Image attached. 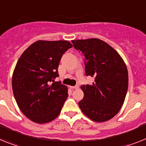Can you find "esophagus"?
I'll return each mask as SVG.
<instances>
[{
  "instance_id": "34e87169",
  "label": "esophagus",
  "mask_w": 146,
  "mask_h": 146,
  "mask_svg": "<svg viewBox=\"0 0 146 146\" xmlns=\"http://www.w3.org/2000/svg\"><path fill=\"white\" fill-rule=\"evenodd\" d=\"M70 88H72V89H78V88H79V86L78 85L75 86H70Z\"/></svg>"
}]
</instances>
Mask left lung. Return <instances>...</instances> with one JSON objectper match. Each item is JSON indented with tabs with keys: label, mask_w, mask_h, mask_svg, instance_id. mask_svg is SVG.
<instances>
[{
	"label": "left lung",
	"mask_w": 146,
	"mask_h": 146,
	"mask_svg": "<svg viewBox=\"0 0 146 146\" xmlns=\"http://www.w3.org/2000/svg\"><path fill=\"white\" fill-rule=\"evenodd\" d=\"M72 42L83 53L86 74L94 78L92 85L81 86L84 97L78 105L93 121H108L119 111L125 101L129 86L126 65L119 53L102 40Z\"/></svg>",
	"instance_id": "left-lung-1"
}]
</instances>
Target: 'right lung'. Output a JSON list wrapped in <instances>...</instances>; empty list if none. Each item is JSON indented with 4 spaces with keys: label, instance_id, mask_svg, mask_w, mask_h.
<instances>
[{
    "label": "right lung",
    "instance_id": "obj_1",
    "mask_svg": "<svg viewBox=\"0 0 146 146\" xmlns=\"http://www.w3.org/2000/svg\"><path fill=\"white\" fill-rule=\"evenodd\" d=\"M72 47L67 40H37L21 54L14 69L12 85L19 109L34 123L52 121L68 98V88L54 82L61 57ZM54 83L50 84L51 80Z\"/></svg>",
    "mask_w": 146,
    "mask_h": 146
}]
</instances>
